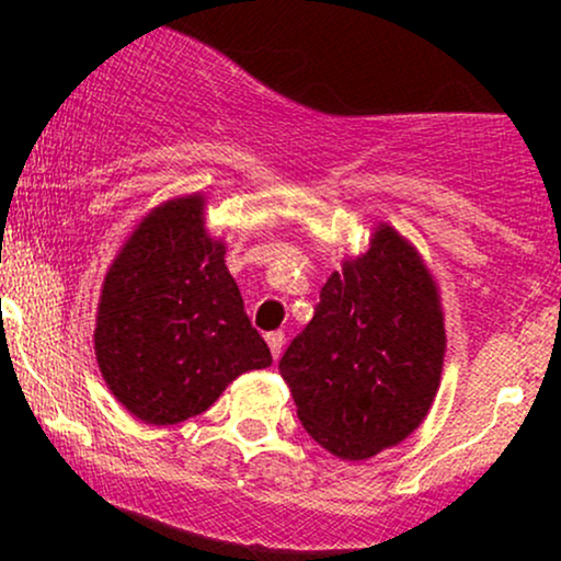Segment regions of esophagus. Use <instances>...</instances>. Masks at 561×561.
I'll return each mask as SVG.
<instances>
[{"label": "esophagus", "instance_id": "34e87169", "mask_svg": "<svg viewBox=\"0 0 561 561\" xmlns=\"http://www.w3.org/2000/svg\"><path fill=\"white\" fill-rule=\"evenodd\" d=\"M266 343H268V347H272V356H274V362H276V358L282 356V345H285V334H282V332H268V334H266Z\"/></svg>", "mask_w": 561, "mask_h": 561}]
</instances>
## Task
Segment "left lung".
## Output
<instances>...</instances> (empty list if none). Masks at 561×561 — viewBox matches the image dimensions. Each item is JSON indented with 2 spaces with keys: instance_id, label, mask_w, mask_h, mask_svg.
Wrapping results in <instances>:
<instances>
[{
  "instance_id": "left-lung-1",
  "label": "left lung",
  "mask_w": 561,
  "mask_h": 561,
  "mask_svg": "<svg viewBox=\"0 0 561 561\" xmlns=\"http://www.w3.org/2000/svg\"><path fill=\"white\" fill-rule=\"evenodd\" d=\"M446 330L433 276L396 229L321 287L279 375L306 433L340 459H369L414 433L440 385Z\"/></svg>"
}]
</instances>
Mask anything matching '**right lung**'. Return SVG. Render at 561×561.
<instances>
[{"instance_id": "1", "label": "right lung", "mask_w": 561, "mask_h": 561, "mask_svg": "<svg viewBox=\"0 0 561 561\" xmlns=\"http://www.w3.org/2000/svg\"><path fill=\"white\" fill-rule=\"evenodd\" d=\"M224 253L203 227V197L190 195L152 210L105 276L96 364L141 422L203 414L231 379L272 366Z\"/></svg>"}]
</instances>
